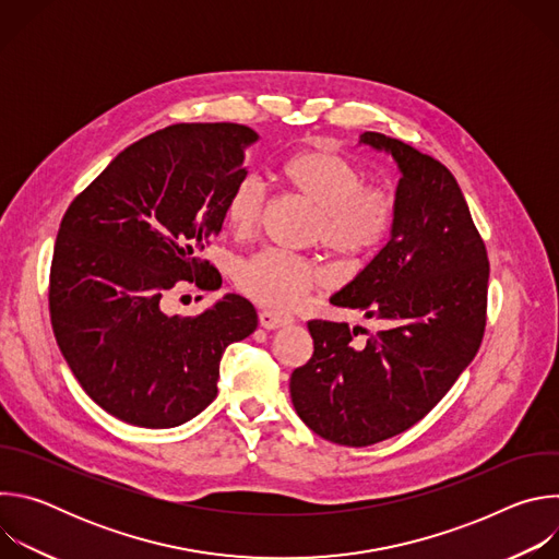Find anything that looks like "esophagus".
Wrapping results in <instances>:
<instances>
[{
	"instance_id": "1",
	"label": "esophagus",
	"mask_w": 559,
	"mask_h": 559,
	"mask_svg": "<svg viewBox=\"0 0 559 559\" xmlns=\"http://www.w3.org/2000/svg\"><path fill=\"white\" fill-rule=\"evenodd\" d=\"M259 323H261V328H265V330H278V328H285V325L292 323V316L263 309V311L259 313Z\"/></svg>"
}]
</instances>
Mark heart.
Listing matches in <instances>:
<instances>
[{"instance_id": "obj_1", "label": "heart", "mask_w": 559, "mask_h": 559, "mask_svg": "<svg viewBox=\"0 0 559 559\" xmlns=\"http://www.w3.org/2000/svg\"><path fill=\"white\" fill-rule=\"evenodd\" d=\"M283 183L313 205L309 238L347 263L373 257L393 225V197L380 186H365V173L330 145L294 152L281 166ZM267 210V190L254 175L238 181L225 203V218L236 236L259 229ZM328 283L316 261L263 250L236 270V285L259 305L294 307L309 289Z\"/></svg>"}]
</instances>
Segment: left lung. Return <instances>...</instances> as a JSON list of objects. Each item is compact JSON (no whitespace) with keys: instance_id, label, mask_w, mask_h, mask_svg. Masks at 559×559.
<instances>
[{"instance_id":"8db88e82","label":"left lung","mask_w":559,"mask_h":559,"mask_svg":"<svg viewBox=\"0 0 559 559\" xmlns=\"http://www.w3.org/2000/svg\"><path fill=\"white\" fill-rule=\"evenodd\" d=\"M362 145L401 170L386 246L330 302L389 328L356 343L347 323L309 321L313 354L289 378L300 420L343 447H369L423 420L480 349L489 259L455 177L380 132ZM365 332V330H360Z\"/></svg>"}]
</instances>
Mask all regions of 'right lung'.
<instances>
[{"label": "right lung", "instance_id": "obj_1", "mask_svg": "<svg viewBox=\"0 0 559 559\" xmlns=\"http://www.w3.org/2000/svg\"><path fill=\"white\" fill-rule=\"evenodd\" d=\"M257 139L238 123L152 132L119 152L61 218L52 332L82 389L128 425L170 429L199 416L216 397L225 347L259 325L254 305L238 294L199 316L162 309L177 283H216L199 254L221 231Z\"/></svg>", "mask_w": 559, "mask_h": 559}]
</instances>
